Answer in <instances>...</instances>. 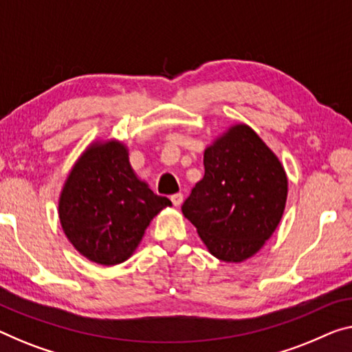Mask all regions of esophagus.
<instances>
[{"label":"esophagus","mask_w":352,"mask_h":352,"mask_svg":"<svg viewBox=\"0 0 352 352\" xmlns=\"http://www.w3.org/2000/svg\"><path fill=\"white\" fill-rule=\"evenodd\" d=\"M170 199H171V203L175 204V206H181L182 201H184V195L182 193H175V195H171Z\"/></svg>","instance_id":"obj_1"}]
</instances>
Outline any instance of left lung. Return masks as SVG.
Instances as JSON below:
<instances>
[{"mask_svg": "<svg viewBox=\"0 0 352 352\" xmlns=\"http://www.w3.org/2000/svg\"><path fill=\"white\" fill-rule=\"evenodd\" d=\"M204 176L182 204L215 258L241 263L264 245L282 220L288 177L277 155L245 124L204 151Z\"/></svg>", "mask_w": 352, "mask_h": 352, "instance_id": "obj_1", "label": "left lung"}]
</instances>
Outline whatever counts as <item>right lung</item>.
Listing matches in <instances>:
<instances>
[{"label":"right lung","instance_id":"add662e5","mask_svg":"<svg viewBox=\"0 0 352 352\" xmlns=\"http://www.w3.org/2000/svg\"><path fill=\"white\" fill-rule=\"evenodd\" d=\"M171 206L140 181L121 142H97L75 162L61 197L64 234L89 261L115 266L131 258L155 215Z\"/></svg>","mask_w":352,"mask_h":352}]
</instances>
